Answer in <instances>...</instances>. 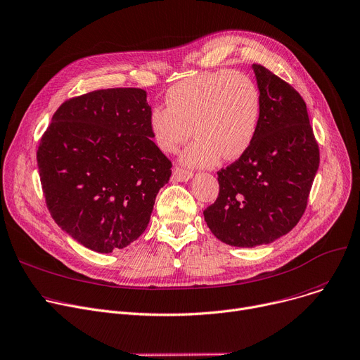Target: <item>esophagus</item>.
<instances>
[{
    "instance_id": "1",
    "label": "esophagus",
    "mask_w": 360,
    "mask_h": 360,
    "mask_svg": "<svg viewBox=\"0 0 360 360\" xmlns=\"http://www.w3.org/2000/svg\"><path fill=\"white\" fill-rule=\"evenodd\" d=\"M172 179H173L174 181H187V180L192 179V173L187 172V170H183V168L174 167Z\"/></svg>"
}]
</instances>
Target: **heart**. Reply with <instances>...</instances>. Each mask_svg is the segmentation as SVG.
Here are the masks:
<instances>
[{"mask_svg": "<svg viewBox=\"0 0 360 360\" xmlns=\"http://www.w3.org/2000/svg\"><path fill=\"white\" fill-rule=\"evenodd\" d=\"M167 108H155L148 128L165 154L176 153L190 138L196 139L181 154L188 167H210L237 160L256 138L262 100L257 84L240 71L203 72L168 89Z\"/></svg>", "mask_w": 360, "mask_h": 360, "instance_id": "1", "label": "heart"}]
</instances>
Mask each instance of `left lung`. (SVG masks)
<instances>
[{
    "label": "left lung",
    "mask_w": 360,
    "mask_h": 360,
    "mask_svg": "<svg viewBox=\"0 0 360 360\" xmlns=\"http://www.w3.org/2000/svg\"><path fill=\"white\" fill-rule=\"evenodd\" d=\"M251 68L262 100L256 138L218 172V199L203 210L218 240L248 248L273 243L300 222L320 165L301 94L267 68Z\"/></svg>",
    "instance_id": "obj_1"
}]
</instances>
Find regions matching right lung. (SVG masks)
Instances as JSON below:
<instances>
[{"instance_id": "obj_1", "label": "right lung", "mask_w": 360, "mask_h": 360, "mask_svg": "<svg viewBox=\"0 0 360 360\" xmlns=\"http://www.w3.org/2000/svg\"><path fill=\"white\" fill-rule=\"evenodd\" d=\"M142 89H108L60 104L37 167L53 221L93 251L128 247L146 229L172 162L151 141Z\"/></svg>"}]
</instances>
